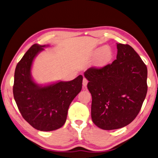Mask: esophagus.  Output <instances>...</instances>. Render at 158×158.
Returning a JSON list of instances; mask_svg holds the SVG:
<instances>
[{"label":"esophagus","mask_w":158,"mask_h":158,"mask_svg":"<svg viewBox=\"0 0 158 158\" xmlns=\"http://www.w3.org/2000/svg\"><path fill=\"white\" fill-rule=\"evenodd\" d=\"M88 79H86V78H83V85L84 86V87H85L86 85H87V84H88Z\"/></svg>","instance_id":"obj_1"}]
</instances>
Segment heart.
Masks as SVG:
<instances>
[{
  "label": "heart",
  "mask_w": 158,
  "mask_h": 158,
  "mask_svg": "<svg viewBox=\"0 0 158 158\" xmlns=\"http://www.w3.org/2000/svg\"><path fill=\"white\" fill-rule=\"evenodd\" d=\"M94 57L98 56L95 61V66L102 68L110 62L113 57V51L109 46H101L95 49L93 52Z\"/></svg>",
  "instance_id": "1"
}]
</instances>
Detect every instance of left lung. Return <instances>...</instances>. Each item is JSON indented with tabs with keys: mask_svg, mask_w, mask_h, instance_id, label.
<instances>
[{
	"mask_svg": "<svg viewBox=\"0 0 158 158\" xmlns=\"http://www.w3.org/2000/svg\"><path fill=\"white\" fill-rule=\"evenodd\" d=\"M116 60L84 73L92 95V120L98 127L112 130L137 116L147 92V68L131 46L117 44Z\"/></svg>",
	"mask_w": 158,
	"mask_h": 158,
	"instance_id": "1",
	"label": "left lung"
}]
</instances>
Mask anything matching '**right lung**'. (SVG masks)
<instances>
[{"instance_id": "1", "label": "right lung", "mask_w": 158, "mask_h": 158, "mask_svg": "<svg viewBox=\"0 0 158 158\" xmlns=\"http://www.w3.org/2000/svg\"><path fill=\"white\" fill-rule=\"evenodd\" d=\"M44 46L33 44L18 63L13 93L24 119L38 130L50 131L64 125L71 102L81 90L83 77L46 86L35 83L31 69L34 58Z\"/></svg>"}]
</instances>
